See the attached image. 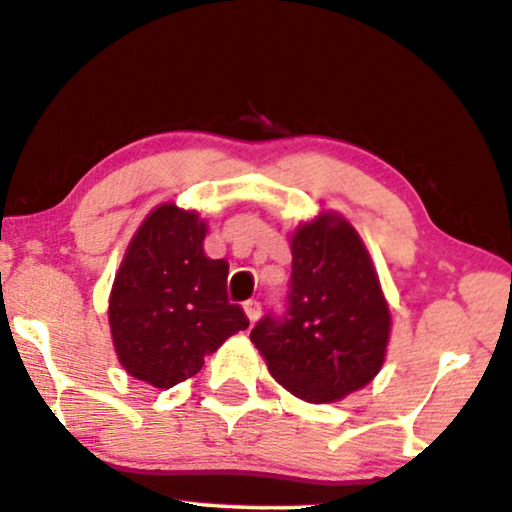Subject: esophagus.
Segmentation results:
<instances>
[{
    "mask_svg": "<svg viewBox=\"0 0 512 512\" xmlns=\"http://www.w3.org/2000/svg\"><path fill=\"white\" fill-rule=\"evenodd\" d=\"M243 309H245V316H248V321H250V323H255L257 319H260V314H262V304L257 302V300L245 302V304H243Z\"/></svg>",
    "mask_w": 512,
    "mask_h": 512,
    "instance_id": "obj_1",
    "label": "esophagus"
}]
</instances>
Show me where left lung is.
<instances>
[{
  "label": "left lung",
  "instance_id": "8db88e82",
  "mask_svg": "<svg viewBox=\"0 0 512 512\" xmlns=\"http://www.w3.org/2000/svg\"><path fill=\"white\" fill-rule=\"evenodd\" d=\"M293 276L283 319L264 316L250 340L269 373L309 404L366 387L387 357L392 319L364 241L338 212L290 234Z\"/></svg>",
  "mask_w": 512,
  "mask_h": 512
}]
</instances>
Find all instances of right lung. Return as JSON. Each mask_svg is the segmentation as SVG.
<instances>
[{
	"instance_id": "add662e5",
	"label": "right lung",
	"mask_w": 512,
	"mask_h": 512,
	"mask_svg": "<svg viewBox=\"0 0 512 512\" xmlns=\"http://www.w3.org/2000/svg\"><path fill=\"white\" fill-rule=\"evenodd\" d=\"M208 222L196 210L160 203L129 241L115 274L108 323L120 366L170 390L196 375L205 357L248 328L229 304V264L203 252Z\"/></svg>"
}]
</instances>
